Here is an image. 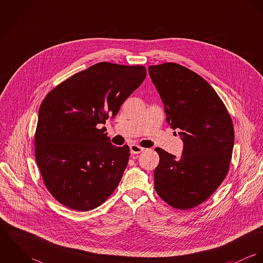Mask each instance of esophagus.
Listing matches in <instances>:
<instances>
[{
  "instance_id": "1",
  "label": "esophagus",
  "mask_w": 263,
  "mask_h": 263,
  "mask_svg": "<svg viewBox=\"0 0 263 263\" xmlns=\"http://www.w3.org/2000/svg\"><path fill=\"white\" fill-rule=\"evenodd\" d=\"M130 153L134 154V155H138L140 153H142L144 151V148L138 146V145H130Z\"/></svg>"
}]
</instances>
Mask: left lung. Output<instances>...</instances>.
Here are the masks:
<instances>
[{"mask_svg":"<svg viewBox=\"0 0 263 263\" xmlns=\"http://www.w3.org/2000/svg\"><path fill=\"white\" fill-rule=\"evenodd\" d=\"M149 74L164 103L167 122L183 141L180 159L160 148L154 172L158 195L189 210L206 200L224 181L234 147L233 121L213 87L187 68L165 63Z\"/></svg>","mask_w":263,"mask_h":263,"instance_id":"1","label":"left lung"}]
</instances>
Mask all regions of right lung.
Returning a JSON list of instances; mask_svg holds the SVG:
<instances>
[{"label":"right lung","mask_w":263,"mask_h":263,"mask_svg":"<svg viewBox=\"0 0 263 263\" xmlns=\"http://www.w3.org/2000/svg\"><path fill=\"white\" fill-rule=\"evenodd\" d=\"M147 75L144 66L98 63L53 88L38 111L35 160L45 187L63 205L87 212L117 187L129 148L98 125L115 116Z\"/></svg>","instance_id":"right-lung-1"}]
</instances>
